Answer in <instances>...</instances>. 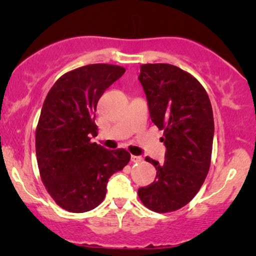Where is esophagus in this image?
<instances>
[{
    "instance_id": "obj_1",
    "label": "esophagus",
    "mask_w": 256,
    "mask_h": 256,
    "mask_svg": "<svg viewBox=\"0 0 256 256\" xmlns=\"http://www.w3.org/2000/svg\"><path fill=\"white\" fill-rule=\"evenodd\" d=\"M130 160H132V163H140V162H142V160H143L141 156H134V155H132Z\"/></svg>"
}]
</instances>
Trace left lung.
I'll use <instances>...</instances> for the list:
<instances>
[{
    "label": "left lung",
    "instance_id": "8db88e82",
    "mask_svg": "<svg viewBox=\"0 0 256 256\" xmlns=\"http://www.w3.org/2000/svg\"><path fill=\"white\" fill-rule=\"evenodd\" d=\"M138 80L152 121L163 132L164 162L146 157L156 178L138 188V197L158 213L180 210L192 200L208 176L214 135L212 106L204 87L190 73L170 64L141 65Z\"/></svg>",
    "mask_w": 256,
    "mask_h": 256
}]
</instances>
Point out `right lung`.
<instances>
[{
	"label": "right lung",
	"instance_id": "add662e5",
	"mask_svg": "<svg viewBox=\"0 0 256 256\" xmlns=\"http://www.w3.org/2000/svg\"><path fill=\"white\" fill-rule=\"evenodd\" d=\"M126 70L90 64L62 76L48 90L36 129L42 180L62 208L82 213L102 202L110 176L130 160L124 149L90 143L98 101Z\"/></svg>",
	"mask_w": 256,
	"mask_h": 256
}]
</instances>
